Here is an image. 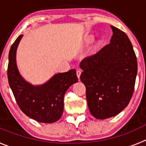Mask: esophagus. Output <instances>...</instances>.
<instances>
[{
    "label": "esophagus",
    "mask_w": 146,
    "mask_h": 146,
    "mask_svg": "<svg viewBox=\"0 0 146 146\" xmlns=\"http://www.w3.org/2000/svg\"><path fill=\"white\" fill-rule=\"evenodd\" d=\"M81 70H77V71H76V75H77V76H78V78H80V76H81Z\"/></svg>",
    "instance_id": "esophagus-1"
}]
</instances>
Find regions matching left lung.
I'll return each instance as SVG.
<instances>
[{
    "mask_svg": "<svg viewBox=\"0 0 146 146\" xmlns=\"http://www.w3.org/2000/svg\"><path fill=\"white\" fill-rule=\"evenodd\" d=\"M108 44L80 63L91 114L104 119L120 113L131 99L137 72L135 53L128 36L111 26Z\"/></svg>",
    "mask_w": 146,
    "mask_h": 146,
    "instance_id": "1",
    "label": "left lung"
}]
</instances>
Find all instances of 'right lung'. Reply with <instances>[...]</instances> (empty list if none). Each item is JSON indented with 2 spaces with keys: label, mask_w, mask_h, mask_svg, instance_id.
<instances>
[{
  "label": "right lung",
  "mask_w": 146,
  "mask_h": 146,
  "mask_svg": "<svg viewBox=\"0 0 146 146\" xmlns=\"http://www.w3.org/2000/svg\"><path fill=\"white\" fill-rule=\"evenodd\" d=\"M23 35L18 36L9 54L8 80L18 105L21 111L39 122L52 123L61 117L63 112V99L66 91L78 77L75 69L54 75L45 84L34 86L23 78L18 70L16 50Z\"/></svg>",
  "instance_id": "add662e5"
}]
</instances>
